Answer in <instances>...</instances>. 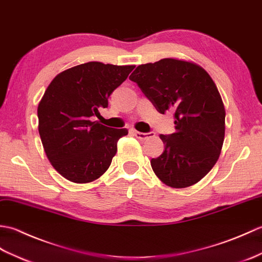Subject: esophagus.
Segmentation results:
<instances>
[{
    "mask_svg": "<svg viewBox=\"0 0 262 262\" xmlns=\"http://www.w3.org/2000/svg\"><path fill=\"white\" fill-rule=\"evenodd\" d=\"M132 133L133 135H135L139 140H147L148 138H152L154 136H155V133L154 132H150V133H142V132H139V131H136V130H133L132 131Z\"/></svg>",
    "mask_w": 262,
    "mask_h": 262,
    "instance_id": "obj_1",
    "label": "esophagus"
}]
</instances>
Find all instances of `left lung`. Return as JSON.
Listing matches in <instances>:
<instances>
[{"instance_id": "obj_1", "label": "left lung", "mask_w": 262, "mask_h": 262, "mask_svg": "<svg viewBox=\"0 0 262 262\" xmlns=\"http://www.w3.org/2000/svg\"><path fill=\"white\" fill-rule=\"evenodd\" d=\"M157 111L175 113L176 131L160 135L165 150L150 161L165 185L186 188L199 183L220 157L225 135V108L216 85L196 62L164 58L139 65L130 77Z\"/></svg>"}]
</instances>
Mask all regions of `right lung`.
Listing matches in <instances>:
<instances>
[{"mask_svg": "<svg viewBox=\"0 0 262 262\" xmlns=\"http://www.w3.org/2000/svg\"><path fill=\"white\" fill-rule=\"evenodd\" d=\"M135 67L85 62L58 74L46 90L38 105L39 135L50 164L69 182H94L108 169L127 130L93 119Z\"/></svg>", "mask_w": 262, "mask_h": 262, "instance_id": "obj_1", "label": "right lung"}]
</instances>
